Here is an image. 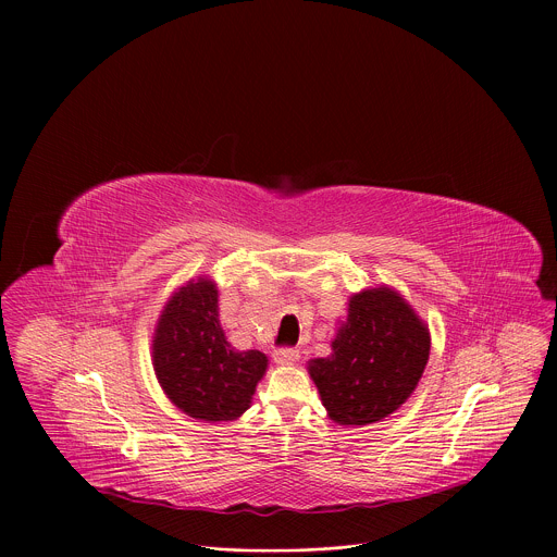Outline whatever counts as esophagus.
I'll list each match as a JSON object with an SVG mask.
<instances>
[{
	"label": "esophagus",
	"instance_id": "esophagus-1",
	"mask_svg": "<svg viewBox=\"0 0 557 557\" xmlns=\"http://www.w3.org/2000/svg\"><path fill=\"white\" fill-rule=\"evenodd\" d=\"M297 357H299L297 348H280V350H275V361L280 366H290V363L297 361Z\"/></svg>",
	"mask_w": 557,
	"mask_h": 557
}]
</instances>
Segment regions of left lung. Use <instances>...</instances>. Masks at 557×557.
Wrapping results in <instances>:
<instances>
[{
  "label": "left lung",
  "instance_id": "obj_1",
  "mask_svg": "<svg viewBox=\"0 0 557 557\" xmlns=\"http://www.w3.org/2000/svg\"><path fill=\"white\" fill-rule=\"evenodd\" d=\"M333 352L308 361L329 417L368 425L399 410L430 359V331L414 308L387 286L355 293Z\"/></svg>",
  "mask_w": 557,
  "mask_h": 557
}]
</instances>
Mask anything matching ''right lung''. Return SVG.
<instances>
[{"mask_svg":"<svg viewBox=\"0 0 557 557\" xmlns=\"http://www.w3.org/2000/svg\"><path fill=\"white\" fill-rule=\"evenodd\" d=\"M151 363L168 399L191 419L218 423L240 419L264 376L260 350H235L218 314V286L198 277L165 304L151 339Z\"/></svg>","mask_w":557,"mask_h":557,"instance_id":"1","label":"right lung"}]
</instances>
